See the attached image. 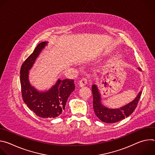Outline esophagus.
<instances>
[{
  "label": "esophagus",
  "instance_id": "1",
  "mask_svg": "<svg viewBox=\"0 0 155 155\" xmlns=\"http://www.w3.org/2000/svg\"><path fill=\"white\" fill-rule=\"evenodd\" d=\"M87 78H82L81 80H80V81L78 83V85L80 87H83L84 86H85L87 84Z\"/></svg>",
  "mask_w": 155,
  "mask_h": 155
}]
</instances>
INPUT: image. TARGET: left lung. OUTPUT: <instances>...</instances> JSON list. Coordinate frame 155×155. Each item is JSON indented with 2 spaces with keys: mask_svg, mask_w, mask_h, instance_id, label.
I'll return each mask as SVG.
<instances>
[{
  "mask_svg": "<svg viewBox=\"0 0 155 155\" xmlns=\"http://www.w3.org/2000/svg\"><path fill=\"white\" fill-rule=\"evenodd\" d=\"M141 71V69L138 68ZM93 108L96 117L102 121L107 123H114L129 117L136 109L142 91L132 102L118 108H109L102 104V97L96 84L92 85Z\"/></svg>",
  "mask_w": 155,
  "mask_h": 155,
  "instance_id": "8db88e82",
  "label": "left lung"
}]
</instances>
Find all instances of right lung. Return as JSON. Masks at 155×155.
<instances>
[{
    "label": "right lung",
    "mask_w": 155,
    "mask_h": 155,
    "mask_svg": "<svg viewBox=\"0 0 155 155\" xmlns=\"http://www.w3.org/2000/svg\"><path fill=\"white\" fill-rule=\"evenodd\" d=\"M48 43H39L24 62L20 71V82L22 97L29 108L39 117L54 118L59 116L65 109L69 96L75 90V84L74 80L58 79L50 90L45 91H40L31 84L29 71Z\"/></svg>",
    "instance_id": "add662e5"
}]
</instances>
